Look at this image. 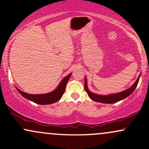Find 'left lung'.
<instances>
[{
	"mask_svg": "<svg viewBox=\"0 0 149 149\" xmlns=\"http://www.w3.org/2000/svg\"><path fill=\"white\" fill-rule=\"evenodd\" d=\"M139 77L140 76H139V78H137V80H136V82L134 83V85H133L130 88L127 89V90H125L123 92H120V93L113 94V95L104 96V95H96V94H94L92 93V92H90L88 90V87H87L86 78H85V90L87 93H88V96L90 97V98L93 101H95V102H100V103H107V104L115 103V102H119V101L126 98V97L129 96L130 95H131V94L134 92L135 88H136V85H137L138 83H139Z\"/></svg>",
	"mask_w": 149,
	"mask_h": 149,
	"instance_id": "1",
	"label": "left lung"
}]
</instances>
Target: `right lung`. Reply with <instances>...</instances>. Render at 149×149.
I'll return each mask as SVG.
<instances>
[{
	"mask_svg": "<svg viewBox=\"0 0 149 149\" xmlns=\"http://www.w3.org/2000/svg\"><path fill=\"white\" fill-rule=\"evenodd\" d=\"M71 73H69L66 78H64L61 82L60 84L57 87V88L55 90L52 91V92L47 94H43V95H29L26 92H24L17 89V90L20 94L25 98L28 99L29 100L32 101V102H35V103L38 104H49L57 102L61 99L62 97L63 94L65 91V88H66V85L67 83L68 80H69L70 77H71Z\"/></svg>",
	"mask_w": 149,
	"mask_h": 149,
	"instance_id": "right-lung-1",
	"label": "right lung"
}]
</instances>
